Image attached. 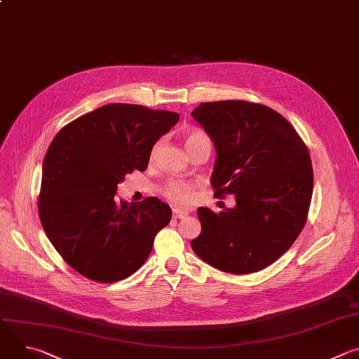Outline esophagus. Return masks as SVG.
<instances>
[{
  "mask_svg": "<svg viewBox=\"0 0 359 359\" xmlns=\"http://www.w3.org/2000/svg\"><path fill=\"white\" fill-rule=\"evenodd\" d=\"M189 215V210L186 209H173V217L175 219H184Z\"/></svg>",
  "mask_w": 359,
  "mask_h": 359,
  "instance_id": "esophagus-1",
  "label": "esophagus"
}]
</instances>
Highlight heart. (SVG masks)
<instances>
[{
  "label": "heart",
  "mask_w": 359,
  "mask_h": 359,
  "mask_svg": "<svg viewBox=\"0 0 359 359\" xmlns=\"http://www.w3.org/2000/svg\"><path fill=\"white\" fill-rule=\"evenodd\" d=\"M186 149L189 150V153L198 144L201 143H208L210 142L208 133H204L203 130L200 129H193L190 130L187 135H186ZM161 149V142H158L155 146H153L150 155L151 158L156 155L158 150ZM163 194L175 201V203H179V204H187L190 203L194 196H196V186L193 183H189V182H182V180H170L166 183L165 189H163Z\"/></svg>",
  "instance_id": "obj_1"
}]
</instances>
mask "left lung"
<instances>
[{"label":"left lung","mask_w":359,"mask_h":359,"mask_svg":"<svg viewBox=\"0 0 359 359\" xmlns=\"http://www.w3.org/2000/svg\"><path fill=\"white\" fill-rule=\"evenodd\" d=\"M191 115L217 150L215 196L234 194L237 204L219 215L197 209L201 233L190 245L222 271H260L292 245L309 217L314 186L309 147L283 115L262 104L203 102Z\"/></svg>","instance_id":"left-lung-1"}]
</instances>
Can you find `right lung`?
Here are the masks:
<instances>
[{"mask_svg": "<svg viewBox=\"0 0 359 359\" xmlns=\"http://www.w3.org/2000/svg\"><path fill=\"white\" fill-rule=\"evenodd\" d=\"M179 114L109 104L65 125L42 165L39 220L61 257L81 276L116 283L147 260L172 210L162 200H115L118 184L147 168L150 151Z\"/></svg>", "mask_w": 359, "mask_h": 359, "instance_id": "1", "label": "right lung"}]
</instances>
